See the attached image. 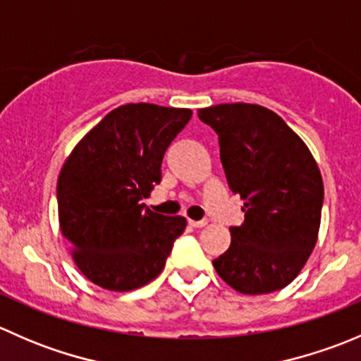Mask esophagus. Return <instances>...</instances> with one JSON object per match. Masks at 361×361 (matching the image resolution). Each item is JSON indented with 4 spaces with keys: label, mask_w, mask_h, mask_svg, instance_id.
Here are the masks:
<instances>
[{
    "label": "esophagus",
    "mask_w": 361,
    "mask_h": 361,
    "mask_svg": "<svg viewBox=\"0 0 361 361\" xmlns=\"http://www.w3.org/2000/svg\"><path fill=\"white\" fill-rule=\"evenodd\" d=\"M188 225L194 228H201V227H206L207 220H188Z\"/></svg>",
    "instance_id": "esophagus-1"
}]
</instances>
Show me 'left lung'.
Returning <instances> with one entry per match:
<instances>
[{
	"mask_svg": "<svg viewBox=\"0 0 361 361\" xmlns=\"http://www.w3.org/2000/svg\"><path fill=\"white\" fill-rule=\"evenodd\" d=\"M218 134L228 187L245 201V224L214 258L218 276L245 295L271 293L297 278L316 245L323 180L304 141L274 111L232 103L199 110Z\"/></svg>",
	"mask_w": 361,
	"mask_h": 361,
	"instance_id": "1",
	"label": "left lung"
}]
</instances>
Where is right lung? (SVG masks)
<instances>
[{
  "label": "right lung",
  "mask_w": 361,
  "mask_h": 361,
  "mask_svg": "<svg viewBox=\"0 0 361 361\" xmlns=\"http://www.w3.org/2000/svg\"><path fill=\"white\" fill-rule=\"evenodd\" d=\"M190 116L187 108L123 104L76 145L61 169V232L94 285L129 292L162 272L187 220L154 213L141 201L162 180L164 154Z\"/></svg>",
  "instance_id": "1"
}]
</instances>
